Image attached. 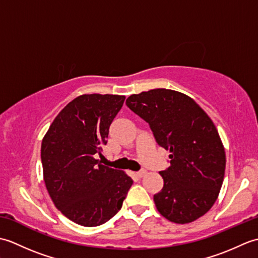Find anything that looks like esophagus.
<instances>
[{"instance_id":"obj_1","label":"esophagus","mask_w":258,"mask_h":258,"mask_svg":"<svg viewBox=\"0 0 258 258\" xmlns=\"http://www.w3.org/2000/svg\"><path fill=\"white\" fill-rule=\"evenodd\" d=\"M146 173H147V172L145 171V169H142V171L138 172V173H136L135 175H136V176H138V177H140V178H141V177H143Z\"/></svg>"}]
</instances>
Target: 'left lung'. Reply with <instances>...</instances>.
Instances as JSON below:
<instances>
[{"mask_svg":"<svg viewBox=\"0 0 258 258\" xmlns=\"http://www.w3.org/2000/svg\"><path fill=\"white\" fill-rule=\"evenodd\" d=\"M126 105L171 153V165L160 172L163 188L154 195L157 211L176 224L196 221L216 202L225 174V149L216 126L193 98L177 91L142 92L127 97Z\"/></svg>","mask_w":258,"mask_h":258,"instance_id":"8db88e82","label":"left lung"}]
</instances>
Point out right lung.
Returning a JSON list of instances; mask_svg holds the SVG:
<instances>
[{
	"label": "right lung",
	"mask_w": 258,
	"mask_h": 258,
	"mask_svg": "<svg viewBox=\"0 0 258 258\" xmlns=\"http://www.w3.org/2000/svg\"><path fill=\"white\" fill-rule=\"evenodd\" d=\"M124 95L83 94L54 118L42 141L43 178L54 205L82 226L102 225L122 207L133 179L100 154Z\"/></svg>",
	"instance_id": "1"
}]
</instances>
